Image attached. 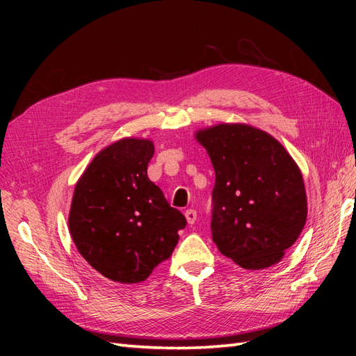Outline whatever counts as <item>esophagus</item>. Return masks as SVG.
I'll return each mask as SVG.
<instances>
[{
	"label": "esophagus",
	"instance_id": "obj_1",
	"mask_svg": "<svg viewBox=\"0 0 356 356\" xmlns=\"http://www.w3.org/2000/svg\"><path fill=\"white\" fill-rule=\"evenodd\" d=\"M185 217H186V222L190 225L195 223V218H197V213H195L194 209H186L185 211Z\"/></svg>",
	"mask_w": 356,
	"mask_h": 356
}]
</instances>
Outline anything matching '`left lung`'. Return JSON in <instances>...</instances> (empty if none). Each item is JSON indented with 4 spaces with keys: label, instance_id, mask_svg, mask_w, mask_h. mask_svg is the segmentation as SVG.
Returning <instances> with one entry per match:
<instances>
[{
    "label": "left lung",
    "instance_id": "1",
    "mask_svg": "<svg viewBox=\"0 0 356 356\" xmlns=\"http://www.w3.org/2000/svg\"><path fill=\"white\" fill-rule=\"evenodd\" d=\"M195 139L216 171L211 231L218 251L245 269L278 263L307 217L298 165L275 138L246 124L203 128Z\"/></svg>",
    "mask_w": 356,
    "mask_h": 356
}]
</instances>
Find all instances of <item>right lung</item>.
Wrapping results in <instances>:
<instances>
[{
  "label": "right lung",
  "mask_w": 356,
  "mask_h": 356,
  "mask_svg": "<svg viewBox=\"0 0 356 356\" xmlns=\"http://www.w3.org/2000/svg\"><path fill=\"white\" fill-rule=\"evenodd\" d=\"M148 139L124 138L97 153L74 186L69 231L90 266L131 284L170 259L186 218L148 179Z\"/></svg>",
  "instance_id": "add662e5"
}]
</instances>
